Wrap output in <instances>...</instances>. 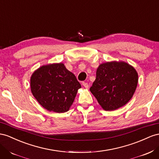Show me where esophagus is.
Returning a JSON list of instances; mask_svg holds the SVG:
<instances>
[{"instance_id":"34e87169","label":"esophagus","mask_w":159,"mask_h":159,"mask_svg":"<svg viewBox=\"0 0 159 159\" xmlns=\"http://www.w3.org/2000/svg\"><path fill=\"white\" fill-rule=\"evenodd\" d=\"M82 85H83V86H84V88H89V85H88V84L86 83V82H83V83H82Z\"/></svg>"}]
</instances>
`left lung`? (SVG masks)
Returning a JSON list of instances; mask_svg holds the SVG:
<instances>
[{
  "label": "left lung",
  "mask_w": 159,
  "mask_h": 159,
  "mask_svg": "<svg viewBox=\"0 0 159 159\" xmlns=\"http://www.w3.org/2000/svg\"><path fill=\"white\" fill-rule=\"evenodd\" d=\"M139 75L135 68L124 61L101 63L89 90L106 111L126 105L136 91Z\"/></svg>",
  "instance_id": "1"
}]
</instances>
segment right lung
I'll return each mask as SVG.
<instances>
[{
    "instance_id": "1",
    "label": "right lung",
    "mask_w": 159,
    "mask_h": 159,
    "mask_svg": "<svg viewBox=\"0 0 159 159\" xmlns=\"http://www.w3.org/2000/svg\"><path fill=\"white\" fill-rule=\"evenodd\" d=\"M30 85L31 93L40 105L57 113L70 110L81 87L75 75L63 63L39 67L31 75Z\"/></svg>"
}]
</instances>
